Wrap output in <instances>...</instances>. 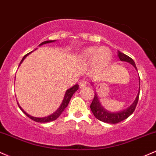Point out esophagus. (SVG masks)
<instances>
[{"instance_id":"esophagus-1","label":"esophagus","mask_w":156,"mask_h":156,"mask_svg":"<svg viewBox=\"0 0 156 156\" xmlns=\"http://www.w3.org/2000/svg\"><path fill=\"white\" fill-rule=\"evenodd\" d=\"M87 85V82L86 81V80H82V81L80 82V88H82V87H85Z\"/></svg>"}]
</instances>
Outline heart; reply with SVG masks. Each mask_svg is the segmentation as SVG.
<instances>
[{"label":"heart","mask_w":156,"mask_h":156,"mask_svg":"<svg viewBox=\"0 0 156 156\" xmlns=\"http://www.w3.org/2000/svg\"><path fill=\"white\" fill-rule=\"evenodd\" d=\"M82 58L84 60H93V64L98 69H102L106 67L110 61V53L107 49L101 47H90L84 49L82 52Z\"/></svg>","instance_id":"b5f03b06"}]
</instances>
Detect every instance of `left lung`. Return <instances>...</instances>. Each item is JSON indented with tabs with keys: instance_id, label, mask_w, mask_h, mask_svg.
I'll return each mask as SVG.
<instances>
[{
	"instance_id": "left-lung-1",
	"label": "left lung",
	"mask_w": 156,
	"mask_h": 156,
	"mask_svg": "<svg viewBox=\"0 0 156 156\" xmlns=\"http://www.w3.org/2000/svg\"><path fill=\"white\" fill-rule=\"evenodd\" d=\"M118 55L120 60H122V61L129 62V63L132 64L133 66L135 67V69H136V65H135L134 61H133L132 58H131L129 56L123 54V53L119 52V51L118 53ZM139 96H140V91H139L138 95H137L136 99L133 101V103L131 104V107H129L128 109L121 112H109L102 107L101 104H100L99 100H98V96H97V94L95 93L94 98H93V101L92 103H91L90 106V107L91 111H92L93 115H94V116L96 117V118L98 119V120H99L102 122H107V123H118V122H121L122 120H126V118H129L130 115L134 112L137 105V103H138Z\"/></svg>"
}]
</instances>
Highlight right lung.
Returning a JSON list of instances; mask_svg holds the SVG:
<instances>
[{"label":"right lung","instance_id":"obj_1","mask_svg":"<svg viewBox=\"0 0 156 156\" xmlns=\"http://www.w3.org/2000/svg\"><path fill=\"white\" fill-rule=\"evenodd\" d=\"M53 41H44V42H42V43L40 44L39 46H41L42 44H47V43H50V42H53ZM30 52L27 53V55H25L23 57V59H22V60H21V62H20V64H21L22 62L23 61L24 59H25V58H26L27 55H28L30 54ZM78 88H79V85H77V84H76V85H75L73 86L72 87H71L70 89L67 90L66 92L65 96H64V98H63V102H62V104H61V105H60V107L58 108V110H57L55 113H53L52 115H49V116L45 117V118H35V117L30 116V115H29L28 114H27V113L25 112V111L23 110V109H22V108L20 107L19 104H18V106H19L20 109L23 112L24 114L26 115V116L28 117L29 118H30L31 120H34V121L38 122H48L53 121V120H55L57 118H59V116L62 114V112H63L64 111V109H65L67 107L68 104H69V101H70V100H71V97H72V96H73V94H74V93L76 92V90H77Z\"/></svg>","mask_w":156,"mask_h":156}]
</instances>
